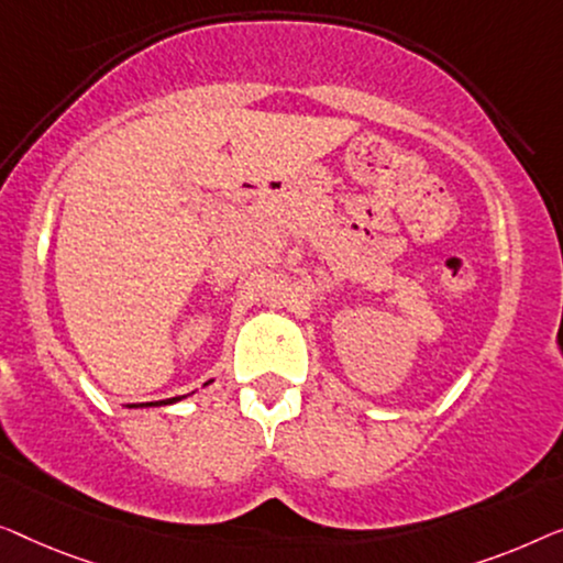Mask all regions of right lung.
<instances>
[{"mask_svg": "<svg viewBox=\"0 0 563 563\" xmlns=\"http://www.w3.org/2000/svg\"><path fill=\"white\" fill-rule=\"evenodd\" d=\"M184 398V395H178V398H168V400H155V402H140V406H168V402H176Z\"/></svg>", "mask_w": 563, "mask_h": 563, "instance_id": "right-lung-1", "label": "right lung"}]
</instances>
